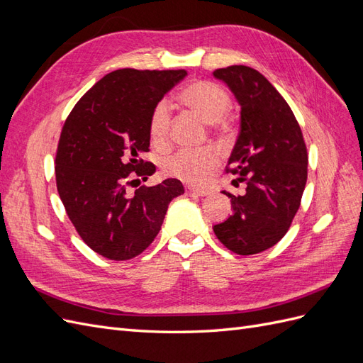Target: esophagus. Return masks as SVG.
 Listing matches in <instances>:
<instances>
[{
    "label": "esophagus",
    "mask_w": 363,
    "mask_h": 363,
    "mask_svg": "<svg viewBox=\"0 0 363 363\" xmlns=\"http://www.w3.org/2000/svg\"><path fill=\"white\" fill-rule=\"evenodd\" d=\"M184 192H186V195H191V196H204L207 194L206 191H201V189H194V188H191V186H186Z\"/></svg>",
    "instance_id": "34e87169"
}]
</instances>
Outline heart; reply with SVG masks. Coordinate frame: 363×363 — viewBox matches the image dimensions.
<instances>
[{
    "mask_svg": "<svg viewBox=\"0 0 363 363\" xmlns=\"http://www.w3.org/2000/svg\"><path fill=\"white\" fill-rule=\"evenodd\" d=\"M179 101L199 113L216 128H225V115L232 108V96L215 82L195 80L179 92ZM150 138L156 145H167L171 133V113L164 101H160L150 115ZM219 152L215 148H182L162 163L163 172L172 179L200 186L212 177L219 164Z\"/></svg>",
    "mask_w": 363,
    "mask_h": 363,
    "instance_id": "b5f03b06",
    "label": "heart"
}]
</instances>
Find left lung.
<instances>
[{
    "label": "left lung",
    "mask_w": 363,
    "mask_h": 363,
    "mask_svg": "<svg viewBox=\"0 0 363 363\" xmlns=\"http://www.w3.org/2000/svg\"><path fill=\"white\" fill-rule=\"evenodd\" d=\"M240 104V131L225 172L247 184L232 199L233 215L213 225L216 238L240 256L257 255L286 235L307 180V148L286 100L259 71L244 65L219 68Z\"/></svg>",
    "instance_id": "1"
}]
</instances>
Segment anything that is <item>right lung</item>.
I'll return each mask as SVG.
<instances>
[{"label": "right lung", "instance_id": "obj_1", "mask_svg": "<svg viewBox=\"0 0 363 363\" xmlns=\"http://www.w3.org/2000/svg\"><path fill=\"white\" fill-rule=\"evenodd\" d=\"M184 69H118L96 82L65 121L56 183L77 233L111 260L139 256L155 240L169 203L184 188L180 180L127 188L147 180L156 167L140 159L150 151V115Z\"/></svg>", "mask_w": 363, "mask_h": 363}]
</instances>
